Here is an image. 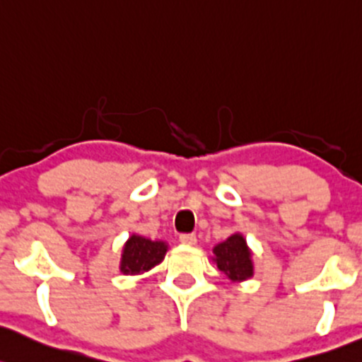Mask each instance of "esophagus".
<instances>
[{"instance_id":"obj_1","label":"esophagus","mask_w":362,"mask_h":362,"mask_svg":"<svg viewBox=\"0 0 362 362\" xmlns=\"http://www.w3.org/2000/svg\"><path fill=\"white\" fill-rule=\"evenodd\" d=\"M180 243H182V245H187V246L196 245V235H194V234H182L180 235Z\"/></svg>"}]
</instances>
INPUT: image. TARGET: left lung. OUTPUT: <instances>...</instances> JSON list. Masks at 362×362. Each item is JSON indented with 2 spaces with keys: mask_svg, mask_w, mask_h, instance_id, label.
Returning <instances> with one entry per match:
<instances>
[{
  "mask_svg": "<svg viewBox=\"0 0 362 362\" xmlns=\"http://www.w3.org/2000/svg\"><path fill=\"white\" fill-rule=\"evenodd\" d=\"M211 260L230 283L248 281L255 274L253 251L241 232H234L226 241L218 243L213 248Z\"/></svg>",
  "mask_w": 362,
  "mask_h": 362,
  "instance_id": "1",
  "label": "left lung"
}]
</instances>
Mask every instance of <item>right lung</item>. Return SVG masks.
I'll use <instances>...</instances> for the list:
<instances>
[{
	"instance_id": "obj_1",
	"label": "right lung",
	"mask_w": 362,
	"mask_h": 362,
	"mask_svg": "<svg viewBox=\"0 0 362 362\" xmlns=\"http://www.w3.org/2000/svg\"><path fill=\"white\" fill-rule=\"evenodd\" d=\"M168 251L166 241H152L140 234H132L121 251L119 271L124 276H140L165 260Z\"/></svg>"
}]
</instances>
